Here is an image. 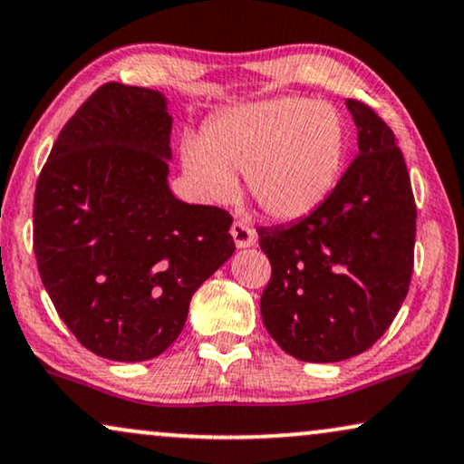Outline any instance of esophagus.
<instances>
[{"mask_svg":"<svg viewBox=\"0 0 464 464\" xmlns=\"http://www.w3.org/2000/svg\"><path fill=\"white\" fill-rule=\"evenodd\" d=\"M231 236H233V239H236L237 248H248V246L256 244V231L248 225V222H244V220L233 222Z\"/></svg>","mask_w":464,"mask_h":464,"instance_id":"34e87169","label":"esophagus"}]
</instances>
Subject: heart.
I'll return each mask as SVG.
<instances>
[{
    "instance_id": "b5f03b06",
    "label": "heart",
    "mask_w": 464,
    "mask_h": 464,
    "mask_svg": "<svg viewBox=\"0 0 464 464\" xmlns=\"http://www.w3.org/2000/svg\"><path fill=\"white\" fill-rule=\"evenodd\" d=\"M347 130L330 104L278 98L231 109L181 145L186 171L209 197L236 190L246 173L255 203L276 220L313 214L336 188Z\"/></svg>"
}]
</instances>
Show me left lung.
Wrapping results in <instances>:
<instances>
[{
    "mask_svg": "<svg viewBox=\"0 0 464 464\" xmlns=\"http://www.w3.org/2000/svg\"><path fill=\"white\" fill-rule=\"evenodd\" d=\"M357 148L313 214L259 228L272 263L261 295L269 336L302 362H343L371 349L392 325L413 274L415 198L392 128L349 98Z\"/></svg>",
    "mask_w": 464,
    "mask_h": 464,
    "instance_id": "8db88e82",
    "label": "left lung"
}]
</instances>
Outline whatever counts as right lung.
Returning <instances> with one entry per match:
<instances>
[{"instance_id": "right-lung-1", "label": "right lung", "mask_w": 464, "mask_h": 464, "mask_svg": "<svg viewBox=\"0 0 464 464\" xmlns=\"http://www.w3.org/2000/svg\"><path fill=\"white\" fill-rule=\"evenodd\" d=\"M171 126L160 92L98 87L62 128L36 184L44 289L76 340L113 362L171 347L195 291L236 250L228 212L169 188Z\"/></svg>"}]
</instances>
